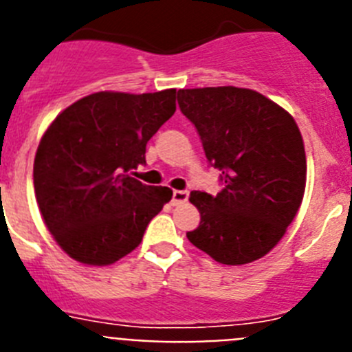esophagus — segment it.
I'll return each instance as SVG.
<instances>
[{"instance_id": "34e87169", "label": "esophagus", "mask_w": 352, "mask_h": 352, "mask_svg": "<svg viewBox=\"0 0 352 352\" xmlns=\"http://www.w3.org/2000/svg\"><path fill=\"white\" fill-rule=\"evenodd\" d=\"M188 201V190H174L173 192V204H183Z\"/></svg>"}]
</instances>
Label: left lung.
Listing matches in <instances>:
<instances>
[{"mask_svg": "<svg viewBox=\"0 0 352 352\" xmlns=\"http://www.w3.org/2000/svg\"><path fill=\"white\" fill-rule=\"evenodd\" d=\"M178 104L223 183L217 195L192 192L201 222L186 238L217 263L261 259L303 201L307 157L296 121L261 93L234 86L179 89Z\"/></svg>", "mask_w": 352, "mask_h": 352, "instance_id": "1", "label": "left lung"}]
</instances>
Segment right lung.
I'll return each mask as SVG.
<instances>
[{"instance_id":"right-lung-1","label":"right lung","mask_w":352,"mask_h":352,"mask_svg":"<svg viewBox=\"0 0 352 352\" xmlns=\"http://www.w3.org/2000/svg\"><path fill=\"white\" fill-rule=\"evenodd\" d=\"M176 111V89L98 91L68 105L40 139L33 183L42 219L72 259L109 266L139 247L169 186L132 178Z\"/></svg>"}]
</instances>
